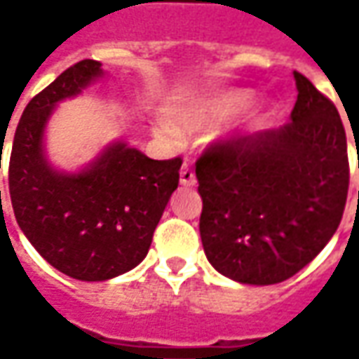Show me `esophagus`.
Returning <instances> with one entry per match:
<instances>
[{
    "label": "esophagus",
    "mask_w": 359,
    "mask_h": 359,
    "mask_svg": "<svg viewBox=\"0 0 359 359\" xmlns=\"http://www.w3.org/2000/svg\"><path fill=\"white\" fill-rule=\"evenodd\" d=\"M180 184H182V186H194V184H196V173H194V170H191L187 163L182 165V172H180Z\"/></svg>",
    "instance_id": "esophagus-1"
}]
</instances>
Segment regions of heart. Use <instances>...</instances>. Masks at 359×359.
Segmentation results:
<instances>
[{"label": "heart", "mask_w": 359, "mask_h": 359, "mask_svg": "<svg viewBox=\"0 0 359 359\" xmlns=\"http://www.w3.org/2000/svg\"><path fill=\"white\" fill-rule=\"evenodd\" d=\"M250 105V93L245 91H233L219 95L215 100L203 102V104H194L187 107H180L173 114V123L182 131H203L214 128L217 123L226 121L231 116L240 114L241 109H245ZM159 135L175 142L177 140V130L170 123H161L158 128Z\"/></svg>", "instance_id": "1"}]
</instances>
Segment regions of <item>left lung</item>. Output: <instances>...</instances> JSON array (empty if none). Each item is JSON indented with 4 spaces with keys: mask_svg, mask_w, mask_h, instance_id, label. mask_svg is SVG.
I'll return each mask as SVG.
<instances>
[{
    "mask_svg": "<svg viewBox=\"0 0 359 359\" xmlns=\"http://www.w3.org/2000/svg\"><path fill=\"white\" fill-rule=\"evenodd\" d=\"M294 77L297 102L285 126L215 140L196 161L203 252L240 283L296 276L332 240L348 200L338 109L308 77Z\"/></svg>",
    "mask_w": 359,
    "mask_h": 359,
    "instance_id": "8db88e82",
    "label": "left lung"
}]
</instances>
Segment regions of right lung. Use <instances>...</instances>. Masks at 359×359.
I'll use <instances>...</instances> for the list:
<instances>
[{
	"label": "right lung",
	"mask_w": 359,
	"mask_h": 359,
	"mask_svg": "<svg viewBox=\"0 0 359 359\" xmlns=\"http://www.w3.org/2000/svg\"><path fill=\"white\" fill-rule=\"evenodd\" d=\"M97 76L102 63L83 60L39 91L23 109L9 156V198L21 231L46 262L81 282L116 278L144 259L182 168V158L149 159L126 144L109 145L81 173L49 168L43 130L51 109Z\"/></svg>",
	"instance_id": "add662e5"
}]
</instances>
